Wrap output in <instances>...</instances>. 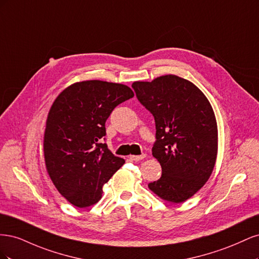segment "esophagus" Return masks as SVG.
<instances>
[{
  "label": "esophagus",
  "mask_w": 259,
  "mask_h": 259,
  "mask_svg": "<svg viewBox=\"0 0 259 259\" xmlns=\"http://www.w3.org/2000/svg\"><path fill=\"white\" fill-rule=\"evenodd\" d=\"M146 158V154H140V155H130V159L132 161H139Z\"/></svg>",
  "instance_id": "34e87169"
}]
</instances>
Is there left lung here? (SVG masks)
I'll list each match as a JSON object with an SVG mask.
<instances>
[{"mask_svg":"<svg viewBox=\"0 0 259 259\" xmlns=\"http://www.w3.org/2000/svg\"><path fill=\"white\" fill-rule=\"evenodd\" d=\"M132 88L155 121L152 155L162 176L149 189L164 201L183 203L205 185L215 166L218 130L213 108L199 88L174 74L137 81Z\"/></svg>","mask_w":259,"mask_h":259,"instance_id":"obj_1","label":"left lung"}]
</instances>
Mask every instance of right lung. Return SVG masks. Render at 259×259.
Instances as JSON below:
<instances>
[{
    "instance_id": "1",
    "label": "right lung",
    "mask_w": 259,
    "mask_h": 259,
    "mask_svg": "<svg viewBox=\"0 0 259 259\" xmlns=\"http://www.w3.org/2000/svg\"><path fill=\"white\" fill-rule=\"evenodd\" d=\"M133 96L124 84L89 80L68 86L54 100L44 132L45 166L72 205L83 208L97 203L103 186L125 163L101 139L113 109Z\"/></svg>"
}]
</instances>
